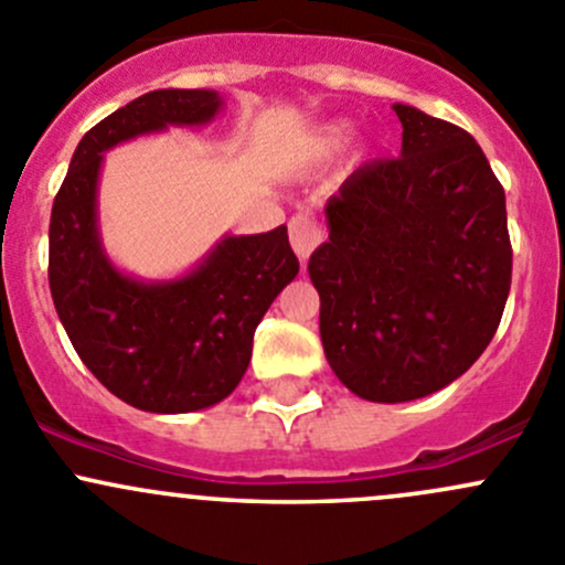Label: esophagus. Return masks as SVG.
Masks as SVG:
<instances>
[{
	"label": "esophagus",
	"instance_id": "34e87169",
	"mask_svg": "<svg viewBox=\"0 0 565 565\" xmlns=\"http://www.w3.org/2000/svg\"><path fill=\"white\" fill-rule=\"evenodd\" d=\"M322 237H324L322 224L315 218H309V215H295V218L289 221V243H292L295 254H298V259L303 262V265L311 256V250L322 243Z\"/></svg>",
	"mask_w": 565,
	"mask_h": 565
}]
</instances>
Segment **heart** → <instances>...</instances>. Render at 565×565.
I'll return each mask as SVG.
<instances>
[{"mask_svg": "<svg viewBox=\"0 0 565 565\" xmlns=\"http://www.w3.org/2000/svg\"><path fill=\"white\" fill-rule=\"evenodd\" d=\"M350 134H352V128L347 122L328 125V128L322 130V139H319V147H322V150H335V147H341L347 139H350Z\"/></svg>", "mask_w": 565, "mask_h": 565, "instance_id": "b5f03b06", "label": "heart"}]
</instances>
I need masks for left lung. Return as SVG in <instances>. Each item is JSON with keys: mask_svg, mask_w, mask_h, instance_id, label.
<instances>
[{"mask_svg": "<svg viewBox=\"0 0 565 565\" xmlns=\"http://www.w3.org/2000/svg\"><path fill=\"white\" fill-rule=\"evenodd\" d=\"M402 156L352 172L309 259L335 377L369 402H413L481 358L511 289L505 191L467 130L393 106Z\"/></svg>", "mask_w": 565, "mask_h": 565, "instance_id": "8db88e82", "label": "left lung"}]
</instances>
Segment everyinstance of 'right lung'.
<instances>
[{
	"label": "right lung",
	"instance_id": "add662e5",
	"mask_svg": "<svg viewBox=\"0 0 565 565\" xmlns=\"http://www.w3.org/2000/svg\"><path fill=\"white\" fill-rule=\"evenodd\" d=\"M215 89H156L84 134L51 207L49 287L84 366L145 413H193L230 396L246 374L254 330L298 276L287 226L224 235L185 276L145 281L114 267L98 232L104 152L169 125L215 119Z\"/></svg>",
	"mask_w": 565,
	"mask_h": 565
}]
</instances>
